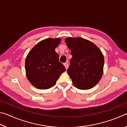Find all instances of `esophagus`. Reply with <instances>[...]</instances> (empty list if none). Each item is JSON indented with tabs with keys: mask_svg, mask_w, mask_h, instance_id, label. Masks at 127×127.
I'll return each instance as SVG.
<instances>
[{
	"mask_svg": "<svg viewBox=\"0 0 127 127\" xmlns=\"http://www.w3.org/2000/svg\"><path fill=\"white\" fill-rule=\"evenodd\" d=\"M64 65L65 66V67L66 69H67L68 67V63H64Z\"/></svg>",
	"mask_w": 127,
	"mask_h": 127,
	"instance_id": "34e87169",
	"label": "esophagus"
}]
</instances>
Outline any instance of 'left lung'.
<instances>
[{
	"label": "left lung",
	"mask_w": 127,
	"mask_h": 127,
	"mask_svg": "<svg viewBox=\"0 0 127 127\" xmlns=\"http://www.w3.org/2000/svg\"><path fill=\"white\" fill-rule=\"evenodd\" d=\"M65 42L72 55L67 72L73 83L80 90L91 89L102 76V53L93 42L81 37H68Z\"/></svg>",
	"instance_id": "left-lung-1"
}]
</instances>
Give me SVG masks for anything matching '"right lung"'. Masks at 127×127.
Instances as JSON below:
<instances>
[{"label":"right lung","mask_w":127,"mask_h":127,"mask_svg":"<svg viewBox=\"0 0 127 127\" xmlns=\"http://www.w3.org/2000/svg\"><path fill=\"white\" fill-rule=\"evenodd\" d=\"M61 41L60 38L43 40L28 54L25 61L26 73L34 87L38 89H50L65 70L55 51Z\"/></svg>","instance_id":"1"}]
</instances>
